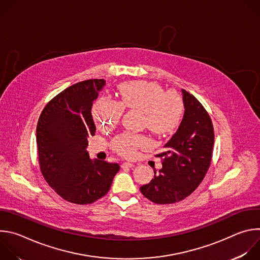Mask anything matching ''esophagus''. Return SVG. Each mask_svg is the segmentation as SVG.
<instances>
[{"label":"esophagus","mask_w":260,"mask_h":260,"mask_svg":"<svg viewBox=\"0 0 260 260\" xmlns=\"http://www.w3.org/2000/svg\"><path fill=\"white\" fill-rule=\"evenodd\" d=\"M121 167H122V168H131V169H133V168H135V165H134V164H131V162H123V164L121 165Z\"/></svg>","instance_id":"obj_1"}]
</instances>
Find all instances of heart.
<instances>
[{"label": "heart", "instance_id": "1", "mask_svg": "<svg viewBox=\"0 0 260 260\" xmlns=\"http://www.w3.org/2000/svg\"><path fill=\"white\" fill-rule=\"evenodd\" d=\"M120 102L109 96L99 98L92 107V116L103 128L117 124L124 108L138 109L145 114V123L152 132L165 135L173 132L180 123L183 104L175 92H165L156 83L135 81L120 85ZM150 141L145 136L123 134L112 141V148L124 157H133L138 148L148 147Z\"/></svg>", "mask_w": 260, "mask_h": 260}]
</instances>
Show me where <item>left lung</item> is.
<instances>
[{"mask_svg":"<svg viewBox=\"0 0 260 260\" xmlns=\"http://www.w3.org/2000/svg\"><path fill=\"white\" fill-rule=\"evenodd\" d=\"M184 115L170 141L165 145L162 169L140 190L155 204L180 202L190 196L205 178L212 159L214 128L203 105L182 89Z\"/></svg>","mask_w":260,"mask_h":260,"instance_id":"8db88e82","label":"left lung"}]
</instances>
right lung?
<instances>
[{
    "label": "right lung",
    "instance_id": "obj_1",
    "mask_svg": "<svg viewBox=\"0 0 260 260\" xmlns=\"http://www.w3.org/2000/svg\"><path fill=\"white\" fill-rule=\"evenodd\" d=\"M104 79L74 84L54 96L43 109L37 124L38 159L49 186L63 200L91 204L110 189L118 164L91 159L86 150L95 125L92 102L103 89Z\"/></svg>",
    "mask_w": 260,
    "mask_h": 260
}]
</instances>
